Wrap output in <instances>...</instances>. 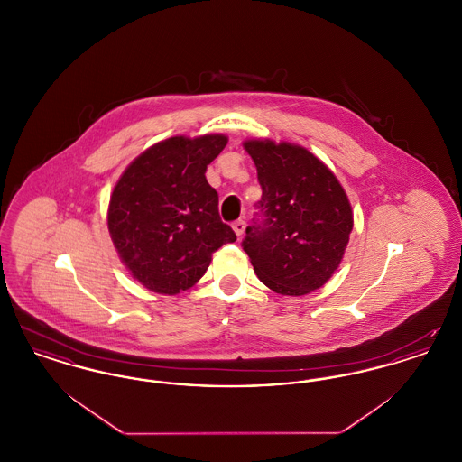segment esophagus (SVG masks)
<instances>
[{
    "label": "esophagus",
    "mask_w": 462,
    "mask_h": 462,
    "mask_svg": "<svg viewBox=\"0 0 462 462\" xmlns=\"http://www.w3.org/2000/svg\"><path fill=\"white\" fill-rule=\"evenodd\" d=\"M232 228H234V232H236L237 237H242V234H244V230H245V221H234V223H232Z\"/></svg>",
    "instance_id": "obj_1"
}]
</instances>
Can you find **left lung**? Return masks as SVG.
Wrapping results in <instances>:
<instances>
[{"label": "left lung", "mask_w": 462, "mask_h": 462, "mask_svg": "<svg viewBox=\"0 0 462 462\" xmlns=\"http://www.w3.org/2000/svg\"><path fill=\"white\" fill-rule=\"evenodd\" d=\"M262 185L258 218L242 247L258 279L284 296L324 286L339 266L353 228L350 200L329 168L305 147L245 140Z\"/></svg>", "instance_id": "1"}]
</instances>
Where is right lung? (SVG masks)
Listing matches in <instances>:
<instances>
[{
    "instance_id": "obj_1",
    "label": "right lung",
    "mask_w": 462,
    "mask_h": 462,
    "mask_svg": "<svg viewBox=\"0 0 462 462\" xmlns=\"http://www.w3.org/2000/svg\"><path fill=\"white\" fill-rule=\"evenodd\" d=\"M228 138L171 136L138 155L110 196V239L133 279L159 294H178L206 273L223 244L236 242L218 213L208 164Z\"/></svg>"
}]
</instances>
